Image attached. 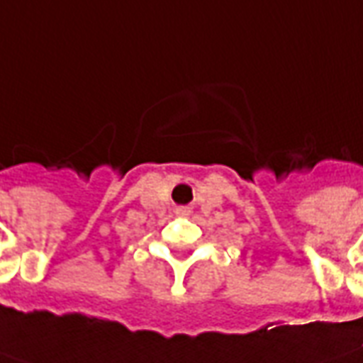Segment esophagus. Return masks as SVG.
<instances>
[{"mask_svg": "<svg viewBox=\"0 0 363 363\" xmlns=\"http://www.w3.org/2000/svg\"><path fill=\"white\" fill-rule=\"evenodd\" d=\"M176 214H178V216H187V214H189V211H187V208H176Z\"/></svg>", "mask_w": 363, "mask_h": 363, "instance_id": "1", "label": "esophagus"}]
</instances>
